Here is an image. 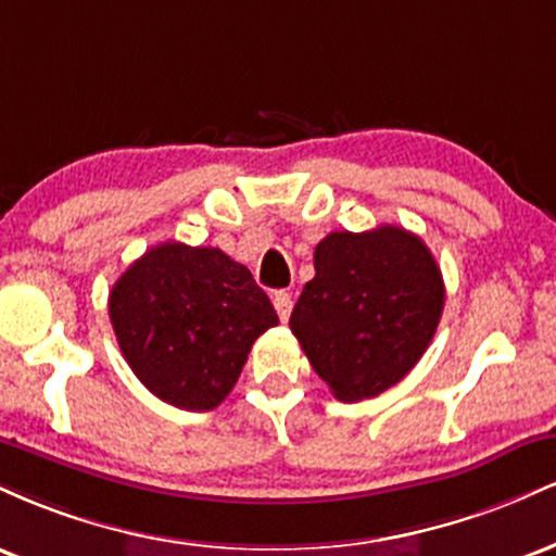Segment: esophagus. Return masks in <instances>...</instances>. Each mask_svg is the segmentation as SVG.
I'll return each mask as SVG.
<instances>
[{
  "label": "esophagus",
  "mask_w": 556,
  "mask_h": 556,
  "mask_svg": "<svg viewBox=\"0 0 556 556\" xmlns=\"http://www.w3.org/2000/svg\"><path fill=\"white\" fill-rule=\"evenodd\" d=\"M271 300H274V308H277L279 318L287 321V318H290V314H292V295H290V292H285V290L274 292Z\"/></svg>",
  "instance_id": "obj_1"
}]
</instances>
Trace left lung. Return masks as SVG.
I'll return each instance as SVG.
<instances>
[{"label":"left lung","mask_w":556,"mask_h":556,"mask_svg":"<svg viewBox=\"0 0 556 556\" xmlns=\"http://www.w3.org/2000/svg\"><path fill=\"white\" fill-rule=\"evenodd\" d=\"M290 329L314 371L342 402L387 392L429 348L444 308V279L418 235L381 225L329 232L316 245Z\"/></svg>","instance_id":"left-lung-1"}]
</instances>
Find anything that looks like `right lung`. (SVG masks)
Returning <instances> with one entry per match:
<instances>
[{
	"label": "right lung",
	"instance_id": "1",
	"mask_svg": "<svg viewBox=\"0 0 556 556\" xmlns=\"http://www.w3.org/2000/svg\"><path fill=\"white\" fill-rule=\"evenodd\" d=\"M110 318L140 384L180 410L232 392L253 342L279 318L253 274L219 248L162 242L110 292Z\"/></svg>",
	"mask_w": 556,
	"mask_h": 556
}]
</instances>
